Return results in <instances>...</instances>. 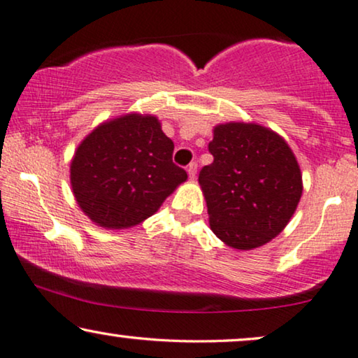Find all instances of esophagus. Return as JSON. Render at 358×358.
Masks as SVG:
<instances>
[{"mask_svg": "<svg viewBox=\"0 0 358 358\" xmlns=\"http://www.w3.org/2000/svg\"><path fill=\"white\" fill-rule=\"evenodd\" d=\"M196 170H198V164L191 162V164L188 165V169H186V172H188L189 180H194V177H196Z\"/></svg>", "mask_w": 358, "mask_h": 358, "instance_id": "esophagus-1", "label": "esophagus"}]
</instances>
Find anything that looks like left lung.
Returning a JSON list of instances; mask_svg holds the SVG:
<instances>
[{
  "mask_svg": "<svg viewBox=\"0 0 358 358\" xmlns=\"http://www.w3.org/2000/svg\"><path fill=\"white\" fill-rule=\"evenodd\" d=\"M214 162L199 172L209 225L235 250H253L278 236L300 203V165L280 134L258 123L214 127Z\"/></svg>",
  "mask_w": 358,
  "mask_h": 358,
  "instance_id": "obj_1",
  "label": "left lung"
}]
</instances>
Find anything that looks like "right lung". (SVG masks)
Wrapping results in <instances>:
<instances>
[{
    "mask_svg": "<svg viewBox=\"0 0 358 358\" xmlns=\"http://www.w3.org/2000/svg\"><path fill=\"white\" fill-rule=\"evenodd\" d=\"M154 115L127 113L94 128L74 150L69 180L80 210L99 227H134L157 213L188 175Z\"/></svg>",
    "mask_w": 358,
    "mask_h": 358,
    "instance_id": "add662e5",
    "label": "right lung"
}]
</instances>
